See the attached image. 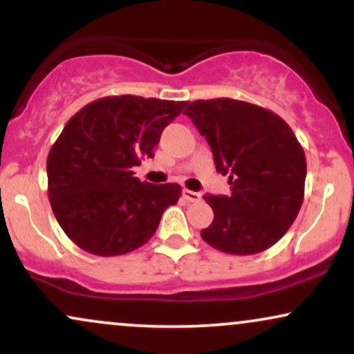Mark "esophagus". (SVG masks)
I'll return each mask as SVG.
<instances>
[{
  "label": "esophagus",
  "mask_w": 354,
  "mask_h": 354,
  "mask_svg": "<svg viewBox=\"0 0 354 354\" xmlns=\"http://www.w3.org/2000/svg\"><path fill=\"white\" fill-rule=\"evenodd\" d=\"M183 196H185L186 201L194 203V201H200L201 194L196 193V191H191V189H183Z\"/></svg>",
  "instance_id": "1"
}]
</instances>
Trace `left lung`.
I'll use <instances>...</instances> for the list:
<instances>
[{"mask_svg":"<svg viewBox=\"0 0 354 354\" xmlns=\"http://www.w3.org/2000/svg\"><path fill=\"white\" fill-rule=\"evenodd\" d=\"M230 174V196L205 194L214 218L201 238L230 254H256L283 238L304 198L306 158L286 121L231 98L198 100L183 111Z\"/></svg>","mask_w":354,"mask_h":354,"instance_id":"8db88e82","label":"left lung"}]
</instances>
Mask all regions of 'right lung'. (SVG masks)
Wrapping results in <instances>:
<instances>
[{"instance_id":"right-lung-1","label":"right lung","mask_w":354,"mask_h":354,"mask_svg":"<svg viewBox=\"0 0 354 354\" xmlns=\"http://www.w3.org/2000/svg\"><path fill=\"white\" fill-rule=\"evenodd\" d=\"M186 101L123 95L81 108L48 154V196L68 238L96 256L126 254L149 241L176 183H141L131 171L154 156L163 129Z\"/></svg>"}]
</instances>
